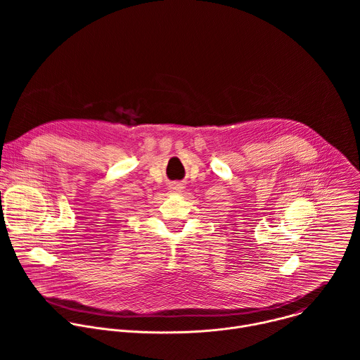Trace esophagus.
<instances>
[{
    "mask_svg": "<svg viewBox=\"0 0 360 360\" xmlns=\"http://www.w3.org/2000/svg\"><path fill=\"white\" fill-rule=\"evenodd\" d=\"M169 188H171V191H172V192H181V191L184 189V186H182L181 184H176V182H175V184H172Z\"/></svg>",
    "mask_w": 360,
    "mask_h": 360,
    "instance_id": "34e87169",
    "label": "esophagus"
}]
</instances>
